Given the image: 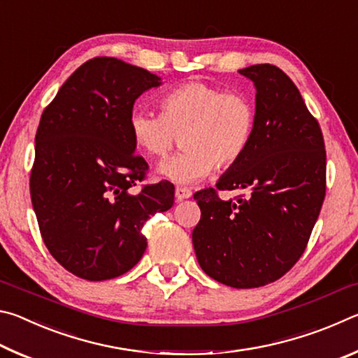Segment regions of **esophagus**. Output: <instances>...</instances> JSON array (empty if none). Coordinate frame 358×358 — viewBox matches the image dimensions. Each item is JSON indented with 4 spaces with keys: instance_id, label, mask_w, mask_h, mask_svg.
<instances>
[{
    "instance_id": "34e87169",
    "label": "esophagus",
    "mask_w": 358,
    "mask_h": 358,
    "mask_svg": "<svg viewBox=\"0 0 358 358\" xmlns=\"http://www.w3.org/2000/svg\"><path fill=\"white\" fill-rule=\"evenodd\" d=\"M191 196H192V191L189 187L178 186L177 189H175V197H177V201H185V199H189Z\"/></svg>"
}]
</instances>
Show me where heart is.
<instances>
[{
    "label": "heart",
    "instance_id": "obj_1",
    "mask_svg": "<svg viewBox=\"0 0 358 358\" xmlns=\"http://www.w3.org/2000/svg\"><path fill=\"white\" fill-rule=\"evenodd\" d=\"M161 113L132 110L129 136L153 157L167 156L181 136L185 150L162 161L159 173L178 185L202 180L215 166L227 169L245 156L256 129V107L243 93L191 82L162 96Z\"/></svg>",
    "mask_w": 358,
    "mask_h": 358
}]
</instances>
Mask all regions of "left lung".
I'll list each match as a JSON object with an SVG mask.
<instances>
[{
  "label": "left lung",
  "mask_w": 358,
  "mask_h": 358,
  "mask_svg": "<svg viewBox=\"0 0 358 358\" xmlns=\"http://www.w3.org/2000/svg\"><path fill=\"white\" fill-rule=\"evenodd\" d=\"M256 87V129L245 156L213 187L194 194L199 265L237 289L280 280L310 241L325 197V143L295 83L273 64L240 69ZM250 189L222 201L217 190Z\"/></svg>",
  "instance_id": "obj_1"
}]
</instances>
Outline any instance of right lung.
<instances>
[{"label":"right lung","instance_id":"right-lung-1","mask_svg":"<svg viewBox=\"0 0 358 358\" xmlns=\"http://www.w3.org/2000/svg\"><path fill=\"white\" fill-rule=\"evenodd\" d=\"M161 78L118 58L96 57L63 83L36 132L29 192L42 240L57 262L82 280L106 281L147 250L142 227L173 205L175 187L147 177L134 153L129 113Z\"/></svg>","mask_w":358,"mask_h":358}]
</instances>
